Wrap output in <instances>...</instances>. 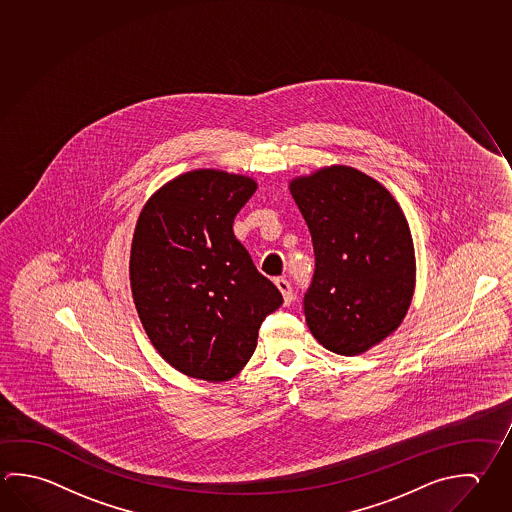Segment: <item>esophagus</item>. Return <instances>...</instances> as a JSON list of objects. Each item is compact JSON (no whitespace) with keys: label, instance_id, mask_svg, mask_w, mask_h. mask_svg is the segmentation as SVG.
Segmentation results:
<instances>
[{"label":"esophagus","instance_id":"esophagus-1","mask_svg":"<svg viewBox=\"0 0 512 512\" xmlns=\"http://www.w3.org/2000/svg\"><path fill=\"white\" fill-rule=\"evenodd\" d=\"M275 284H277L278 291L284 296V304H291V302H293V289H291V284L287 282L286 278L282 277L275 278Z\"/></svg>","mask_w":512,"mask_h":512}]
</instances>
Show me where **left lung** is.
Masks as SVG:
<instances>
[{"instance_id":"obj_1","label":"left lung","mask_w":512,"mask_h":512,"mask_svg":"<svg viewBox=\"0 0 512 512\" xmlns=\"http://www.w3.org/2000/svg\"><path fill=\"white\" fill-rule=\"evenodd\" d=\"M313 239L305 322L323 347L358 356L401 325L415 291L410 226L394 196L347 165L289 181Z\"/></svg>"}]
</instances>
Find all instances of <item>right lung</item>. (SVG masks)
<instances>
[{
  "mask_svg": "<svg viewBox=\"0 0 512 512\" xmlns=\"http://www.w3.org/2000/svg\"><path fill=\"white\" fill-rule=\"evenodd\" d=\"M257 190L243 174L198 169L147 199L131 243L129 280L149 340L171 367L203 381L237 376L259 327L282 305L235 239L234 219Z\"/></svg>",
  "mask_w": 512,
  "mask_h": 512,
  "instance_id": "add662e5",
  "label": "right lung"
}]
</instances>
